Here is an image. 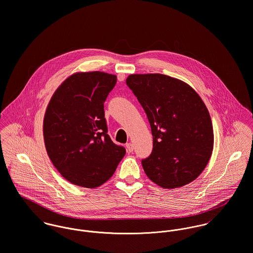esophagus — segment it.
Segmentation results:
<instances>
[{
  "label": "esophagus",
  "mask_w": 253,
  "mask_h": 253,
  "mask_svg": "<svg viewBox=\"0 0 253 253\" xmlns=\"http://www.w3.org/2000/svg\"><path fill=\"white\" fill-rule=\"evenodd\" d=\"M126 148H127V151H128V152H132V151L134 150V145H133V143H131V142L126 143Z\"/></svg>",
  "instance_id": "34e87169"
}]
</instances>
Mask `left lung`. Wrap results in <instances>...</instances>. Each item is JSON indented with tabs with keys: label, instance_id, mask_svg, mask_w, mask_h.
Wrapping results in <instances>:
<instances>
[{
	"label": "left lung",
	"instance_id": "8db88e82",
	"mask_svg": "<svg viewBox=\"0 0 253 253\" xmlns=\"http://www.w3.org/2000/svg\"><path fill=\"white\" fill-rule=\"evenodd\" d=\"M126 84L146 113L153 137L144 172L163 188L190 183L211 156L213 130L209 111L187 84L161 74L131 75Z\"/></svg>",
	"mask_w": 253,
	"mask_h": 253
}]
</instances>
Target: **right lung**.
<instances>
[{"label":"right lung","mask_w":253,"mask_h":253,"mask_svg":"<svg viewBox=\"0 0 253 253\" xmlns=\"http://www.w3.org/2000/svg\"><path fill=\"white\" fill-rule=\"evenodd\" d=\"M116 76L77 73L57 88L43 119L47 154L73 184L95 188L111 178L126 150L108 135L104 103Z\"/></svg>","instance_id":"obj_1"}]
</instances>
